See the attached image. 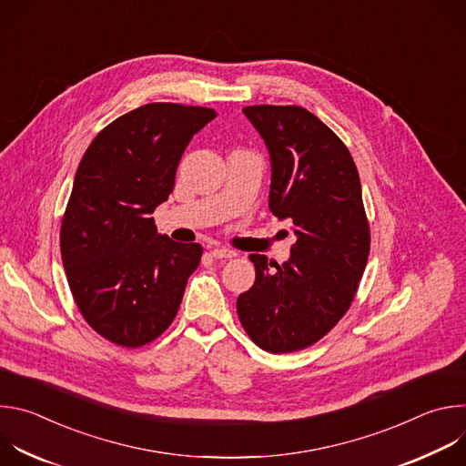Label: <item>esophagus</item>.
I'll return each instance as SVG.
<instances>
[{"label": "esophagus", "instance_id": "obj_1", "mask_svg": "<svg viewBox=\"0 0 466 466\" xmlns=\"http://www.w3.org/2000/svg\"><path fill=\"white\" fill-rule=\"evenodd\" d=\"M212 256L214 258H225V259H228V258H234L236 256V252L234 250H230V248H225V247H216V248H212Z\"/></svg>", "mask_w": 466, "mask_h": 466}]
</instances>
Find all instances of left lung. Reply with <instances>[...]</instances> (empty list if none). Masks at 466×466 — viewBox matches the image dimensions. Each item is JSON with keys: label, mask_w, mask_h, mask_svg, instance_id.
<instances>
[{"label": "left lung", "mask_w": 466, "mask_h": 466, "mask_svg": "<svg viewBox=\"0 0 466 466\" xmlns=\"http://www.w3.org/2000/svg\"><path fill=\"white\" fill-rule=\"evenodd\" d=\"M243 114L269 151V210L293 221L297 241L282 265L248 256L256 280L236 308L259 349L286 354L317 343L347 313L370 232L356 164L334 130L295 105L245 106Z\"/></svg>", "instance_id": "left-lung-1"}]
</instances>
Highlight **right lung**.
Here are the masks:
<instances>
[{"label":"right lung","instance_id":"add662e5","mask_svg":"<svg viewBox=\"0 0 466 466\" xmlns=\"http://www.w3.org/2000/svg\"><path fill=\"white\" fill-rule=\"evenodd\" d=\"M214 108L149 103L106 125L86 149L60 227V254L74 300L99 336L137 349L173 322L198 243L157 232L193 135Z\"/></svg>","mask_w":466,"mask_h":466}]
</instances>
